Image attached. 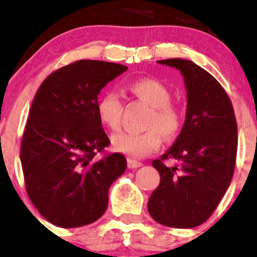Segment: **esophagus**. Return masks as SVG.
Instances as JSON below:
<instances>
[{"label": "esophagus", "instance_id": "1", "mask_svg": "<svg viewBox=\"0 0 257 257\" xmlns=\"http://www.w3.org/2000/svg\"><path fill=\"white\" fill-rule=\"evenodd\" d=\"M143 164H142V162H138V161H134V159L132 158H128V167L131 169H134V168H139V167H142Z\"/></svg>", "mask_w": 257, "mask_h": 257}]
</instances>
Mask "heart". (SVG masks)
I'll return each instance as SVG.
<instances>
[{
    "label": "heart",
    "mask_w": 257,
    "mask_h": 257,
    "mask_svg": "<svg viewBox=\"0 0 257 257\" xmlns=\"http://www.w3.org/2000/svg\"><path fill=\"white\" fill-rule=\"evenodd\" d=\"M129 91L142 103L151 106L143 133L114 134L111 146L119 153L131 158H144L158 151L163 137L174 138L182 128V113L171 103L172 94L169 89L159 80L143 78L129 84ZM123 103L115 91H106L96 103V113L101 123L109 129H116L120 124Z\"/></svg>",
    "instance_id": "heart-1"
}]
</instances>
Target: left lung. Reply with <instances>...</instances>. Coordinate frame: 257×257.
Returning <instances> with one entry per match:
<instances>
[{"mask_svg":"<svg viewBox=\"0 0 257 257\" xmlns=\"http://www.w3.org/2000/svg\"><path fill=\"white\" fill-rule=\"evenodd\" d=\"M183 75L187 113L173 146L152 162L161 182L148 201L149 215L168 227L205 222L227 191L237 153V124L230 98L210 73L184 59L159 60ZM177 161L167 167L164 159Z\"/></svg>","mask_w":257,"mask_h":257,"instance_id":"obj_1","label":"left lung"}]
</instances>
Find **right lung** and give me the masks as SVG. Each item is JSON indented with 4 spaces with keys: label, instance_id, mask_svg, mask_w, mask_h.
I'll list each match as a JSON object with an SVG mask.
<instances>
[{
    "label": "right lung",
    "instance_id": "add662e5",
    "mask_svg": "<svg viewBox=\"0 0 257 257\" xmlns=\"http://www.w3.org/2000/svg\"><path fill=\"white\" fill-rule=\"evenodd\" d=\"M128 68L79 60L47 76L32 101L21 144L30 200L52 225L94 222L108 207L111 183L124 173L125 157L95 154L110 144L96 113L101 89Z\"/></svg>",
    "mask_w": 257,
    "mask_h": 257
}]
</instances>
